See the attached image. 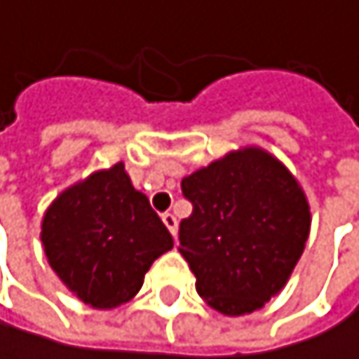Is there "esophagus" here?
<instances>
[{
    "instance_id": "esophagus-1",
    "label": "esophagus",
    "mask_w": 359,
    "mask_h": 359,
    "mask_svg": "<svg viewBox=\"0 0 359 359\" xmlns=\"http://www.w3.org/2000/svg\"><path fill=\"white\" fill-rule=\"evenodd\" d=\"M161 219H163V224L168 226V230L172 232V237H176V232H178V222H176V217H174L172 213H163Z\"/></svg>"
}]
</instances>
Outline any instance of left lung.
Segmentation results:
<instances>
[{"mask_svg": "<svg viewBox=\"0 0 359 359\" xmlns=\"http://www.w3.org/2000/svg\"><path fill=\"white\" fill-rule=\"evenodd\" d=\"M194 211L178 228L198 295L222 314L263 308L291 278L310 232L304 189L263 148H241L181 183Z\"/></svg>", "mask_w": 359, "mask_h": 359, "instance_id": "obj_1", "label": "left lung"}]
</instances>
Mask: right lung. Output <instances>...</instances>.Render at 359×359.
I'll use <instances>...</instances> for the list:
<instances>
[{
  "instance_id": "1",
  "label": "right lung",
  "mask_w": 359,
  "mask_h": 359,
  "mask_svg": "<svg viewBox=\"0 0 359 359\" xmlns=\"http://www.w3.org/2000/svg\"><path fill=\"white\" fill-rule=\"evenodd\" d=\"M40 241L68 291L99 310L133 299L155 258L174 245L122 163L62 191L43 217Z\"/></svg>"
}]
</instances>
